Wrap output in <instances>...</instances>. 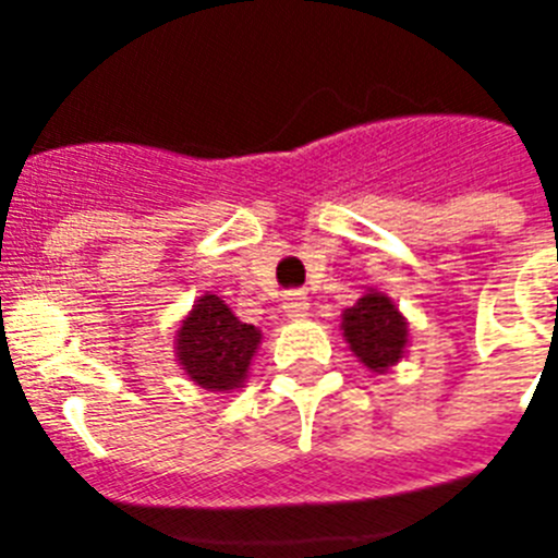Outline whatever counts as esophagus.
Masks as SVG:
<instances>
[{
	"mask_svg": "<svg viewBox=\"0 0 558 558\" xmlns=\"http://www.w3.org/2000/svg\"><path fill=\"white\" fill-rule=\"evenodd\" d=\"M310 310V299L304 290H290L288 295H284L282 302V313L288 315V318H304Z\"/></svg>",
	"mask_w": 558,
	"mask_h": 558,
	"instance_id": "obj_1",
	"label": "esophagus"
}]
</instances>
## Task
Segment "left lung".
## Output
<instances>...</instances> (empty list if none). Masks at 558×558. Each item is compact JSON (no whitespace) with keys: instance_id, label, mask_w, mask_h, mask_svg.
I'll return each mask as SVG.
<instances>
[{"instance_id":"obj_1","label":"left lung","mask_w":558,"mask_h":558,"mask_svg":"<svg viewBox=\"0 0 558 558\" xmlns=\"http://www.w3.org/2000/svg\"><path fill=\"white\" fill-rule=\"evenodd\" d=\"M343 335L372 372H386L405 352L408 324L388 295L372 290L343 313Z\"/></svg>"}]
</instances>
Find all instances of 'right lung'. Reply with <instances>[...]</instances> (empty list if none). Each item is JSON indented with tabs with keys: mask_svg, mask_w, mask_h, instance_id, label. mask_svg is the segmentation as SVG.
Segmentation results:
<instances>
[{
	"mask_svg": "<svg viewBox=\"0 0 558 558\" xmlns=\"http://www.w3.org/2000/svg\"><path fill=\"white\" fill-rule=\"evenodd\" d=\"M256 343V327L236 322L218 295L206 293L181 324L175 349L192 383L209 391H231L243 386Z\"/></svg>",
	"mask_w": 558,
	"mask_h": 558,
	"instance_id": "add662e5",
	"label": "right lung"
}]
</instances>
